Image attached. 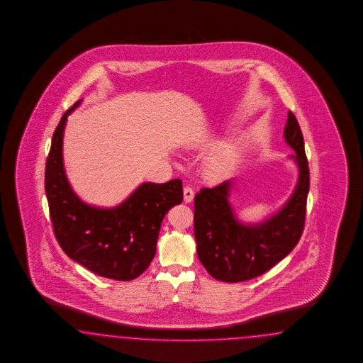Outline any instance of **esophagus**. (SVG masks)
<instances>
[{"label": "esophagus", "mask_w": 363, "mask_h": 363, "mask_svg": "<svg viewBox=\"0 0 363 363\" xmlns=\"http://www.w3.org/2000/svg\"><path fill=\"white\" fill-rule=\"evenodd\" d=\"M193 198H194V189L190 186V185H186V186L184 187V199H185V202H191Z\"/></svg>", "instance_id": "esophagus-1"}]
</instances>
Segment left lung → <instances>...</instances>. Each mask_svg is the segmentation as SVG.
I'll list each match as a JSON object with an SVG mask.
<instances>
[{"mask_svg": "<svg viewBox=\"0 0 363 363\" xmlns=\"http://www.w3.org/2000/svg\"><path fill=\"white\" fill-rule=\"evenodd\" d=\"M286 141L294 149L299 167L297 189L274 217L258 226L238 223L228 201V181L202 187L194 197V235L201 264L213 278L243 282L264 274L284 259L301 240L306 218L310 173L303 135L291 110L285 126Z\"/></svg>", "mask_w": 363, "mask_h": 363, "instance_id": "1", "label": "left lung"}]
</instances>
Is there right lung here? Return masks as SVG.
<instances>
[{
    "mask_svg": "<svg viewBox=\"0 0 363 363\" xmlns=\"http://www.w3.org/2000/svg\"><path fill=\"white\" fill-rule=\"evenodd\" d=\"M57 125L46 158L45 191L55 240L69 258L94 274L132 281L153 261L161 222L184 199L182 181L143 184L116 209H96L79 201L62 166L66 116Z\"/></svg>",
    "mask_w": 363,
    "mask_h": 363,
    "instance_id": "1",
    "label": "right lung"
}]
</instances>
